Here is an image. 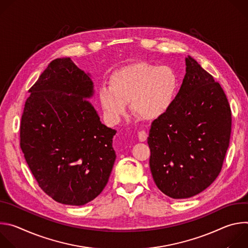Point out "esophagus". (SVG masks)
Here are the masks:
<instances>
[{
	"label": "esophagus",
	"mask_w": 248,
	"mask_h": 248,
	"mask_svg": "<svg viewBox=\"0 0 248 248\" xmlns=\"http://www.w3.org/2000/svg\"><path fill=\"white\" fill-rule=\"evenodd\" d=\"M137 135H138V139H139V141H141V142H143V141H145V140L147 139V137H148L147 132H146V131H144V130H141V131H139Z\"/></svg>",
	"instance_id": "esophagus-1"
}]
</instances>
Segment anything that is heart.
Here are the masks:
<instances>
[{"label": "heart", "instance_id": "1", "mask_svg": "<svg viewBox=\"0 0 248 248\" xmlns=\"http://www.w3.org/2000/svg\"><path fill=\"white\" fill-rule=\"evenodd\" d=\"M110 86L99 89V101L107 119L118 124L126 115L128 103L139 119L153 122L164 117L179 90V78L170 66L147 62L126 64L110 77Z\"/></svg>", "mask_w": 248, "mask_h": 248}]
</instances>
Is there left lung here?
Wrapping results in <instances>:
<instances>
[{
  "instance_id": "1",
  "label": "left lung",
  "mask_w": 248,
  "mask_h": 248,
  "mask_svg": "<svg viewBox=\"0 0 248 248\" xmlns=\"http://www.w3.org/2000/svg\"><path fill=\"white\" fill-rule=\"evenodd\" d=\"M168 113L149 131L150 170L157 187L173 199L194 196L219 175L230 144L232 112L220 83L191 57Z\"/></svg>"
}]
</instances>
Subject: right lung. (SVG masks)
I'll use <instances>...</instances> for the list:
<instances>
[{"label":"right lung","instance_id":"1","mask_svg":"<svg viewBox=\"0 0 248 248\" xmlns=\"http://www.w3.org/2000/svg\"><path fill=\"white\" fill-rule=\"evenodd\" d=\"M20 148L41 189L65 205H84L107 185L116 160L113 137L88 100L89 74L70 58L52 61L29 89Z\"/></svg>","mask_w":248,"mask_h":248}]
</instances>
